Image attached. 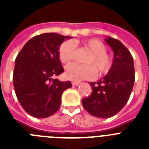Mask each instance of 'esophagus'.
Instances as JSON below:
<instances>
[{
    "label": "esophagus",
    "mask_w": 149,
    "mask_h": 149,
    "mask_svg": "<svg viewBox=\"0 0 149 149\" xmlns=\"http://www.w3.org/2000/svg\"><path fill=\"white\" fill-rule=\"evenodd\" d=\"M72 84L73 86H78L79 84H81V82H79V81H72Z\"/></svg>",
    "instance_id": "obj_1"
}]
</instances>
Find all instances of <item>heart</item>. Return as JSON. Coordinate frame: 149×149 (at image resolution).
<instances>
[{"mask_svg": "<svg viewBox=\"0 0 149 149\" xmlns=\"http://www.w3.org/2000/svg\"><path fill=\"white\" fill-rule=\"evenodd\" d=\"M82 45L91 51L86 60V65L76 63H69L65 66V75L72 81H82L94 77L95 70L99 74H104L110 71L112 60L107 53V47L102 42L90 39L82 42ZM75 54V45L72 41H65L60 47L59 57L63 63L72 60Z\"/></svg>", "mask_w": 149, "mask_h": 149, "instance_id": "heart-1", "label": "heart"}]
</instances>
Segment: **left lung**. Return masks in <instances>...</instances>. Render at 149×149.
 Returning <instances> with one entry per match:
<instances>
[{
	"label": "left lung",
	"mask_w": 149,
	"mask_h": 149,
	"mask_svg": "<svg viewBox=\"0 0 149 149\" xmlns=\"http://www.w3.org/2000/svg\"><path fill=\"white\" fill-rule=\"evenodd\" d=\"M106 42L113 51V61L106 75L97 82L89 83L93 93L82 99L84 109L98 118H110L127 104L135 81L134 59L118 39L108 36Z\"/></svg>",
	"instance_id": "1"
}]
</instances>
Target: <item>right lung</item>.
I'll list each match as a JSON object with an SVG mask.
<instances>
[{
    "instance_id": "add662e5",
    "label": "right lung",
    "mask_w": 149,
    "mask_h": 149,
    "mask_svg": "<svg viewBox=\"0 0 149 149\" xmlns=\"http://www.w3.org/2000/svg\"><path fill=\"white\" fill-rule=\"evenodd\" d=\"M71 36L45 33L30 39L18 54L13 85L24 110L36 118H47L59 110L63 93L72 87L54 76L64 72L59 57L62 43Z\"/></svg>"
}]
</instances>
